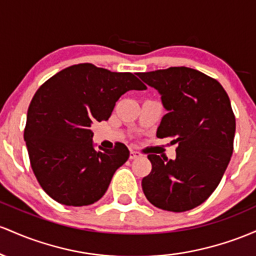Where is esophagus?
Masks as SVG:
<instances>
[{
  "mask_svg": "<svg viewBox=\"0 0 256 256\" xmlns=\"http://www.w3.org/2000/svg\"><path fill=\"white\" fill-rule=\"evenodd\" d=\"M140 156H142V154H140L139 152L132 150V151H130V154H129V158H130V160H136V158H139Z\"/></svg>",
  "mask_w": 256,
  "mask_h": 256,
  "instance_id": "34e87169",
  "label": "esophagus"
}]
</instances>
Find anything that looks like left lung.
<instances>
[{
    "mask_svg": "<svg viewBox=\"0 0 256 256\" xmlns=\"http://www.w3.org/2000/svg\"><path fill=\"white\" fill-rule=\"evenodd\" d=\"M138 76L158 92L166 111L156 136L178 144L175 160L148 154L142 191L163 210H190L213 194L231 160L236 120L228 96L216 80L185 66Z\"/></svg>",
    "mask_w": 256,
    "mask_h": 256,
    "instance_id": "8db88e82",
    "label": "left lung"
}]
</instances>
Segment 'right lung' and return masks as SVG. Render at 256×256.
I'll list each match as a JSON object with an SVG mask.
<instances>
[{"label": "right lung", "instance_id": "right-lung-1", "mask_svg": "<svg viewBox=\"0 0 256 256\" xmlns=\"http://www.w3.org/2000/svg\"><path fill=\"white\" fill-rule=\"evenodd\" d=\"M145 86L130 72L92 64L66 68L43 83L28 110L24 140L31 168L48 196L65 206L93 204L105 194L129 150H96L92 126L108 120L116 102Z\"/></svg>", "mask_w": 256, "mask_h": 256}]
</instances>
